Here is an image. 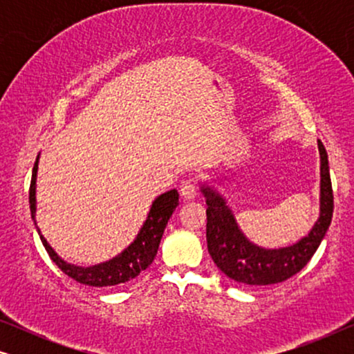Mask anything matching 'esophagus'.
I'll return each mask as SVG.
<instances>
[{
	"label": "esophagus",
	"instance_id": "esophagus-1",
	"mask_svg": "<svg viewBox=\"0 0 354 354\" xmlns=\"http://www.w3.org/2000/svg\"><path fill=\"white\" fill-rule=\"evenodd\" d=\"M180 193H182L183 200H187V201L195 200V198L198 196V185L195 182H185L180 188Z\"/></svg>",
	"mask_w": 354,
	"mask_h": 354
}]
</instances>
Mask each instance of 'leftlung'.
Listing matches in <instances>:
<instances>
[{
  "label": "left lung",
  "instance_id": "1",
  "mask_svg": "<svg viewBox=\"0 0 354 354\" xmlns=\"http://www.w3.org/2000/svg\"><path fill=\"white\" fill-rule=\"evenodd\" d=\"M321 153V216L308 236L279 250L259 248L245 239L225 201L203 188L206 196V241L212 261L227 277L246 285H272L298 274L309 263L330 225L333 192L327 151L319 140Z\"/></svg>",
  "mask_w": 354,
  "mask_h": 354
}]
</instances>
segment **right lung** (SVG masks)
I'll use <instances>...</instances> for the list:
<instances>
[{
  "label": "right lung",
  "mask_w": 354,
  "mask_h": 354,
  "mask_svg": "<svg viewBox=\"0 0 354 354\" xmlns=\"http://www.w3.org/2000/svg\"><path fill=\"white\" fill-rule=\"evenodd\" d=\"M37 169L35 162L32 172L30 190H28V201H30L32 219L35 222V180H37ZM178 206V193L177 190H171L162 193L154 200L149 214L145 221V224L137 235V239L127 250H124L119 256H115L108 263L93 266V268H77V266L67 264L59 256L55 253V250L48 245V241L40 235V240L45 246L46 253L50 254L57 268L66 275L74 279L75 282L88 285V287H113V285L125 283L129 280L137 277V275L148 268L153 263L154 256L158 253L159 241L162 239L164 229H166L167 221L171 219L172 212Z\"/></svg>",
  "instance_id": "obj_1"
}]
</instances>
